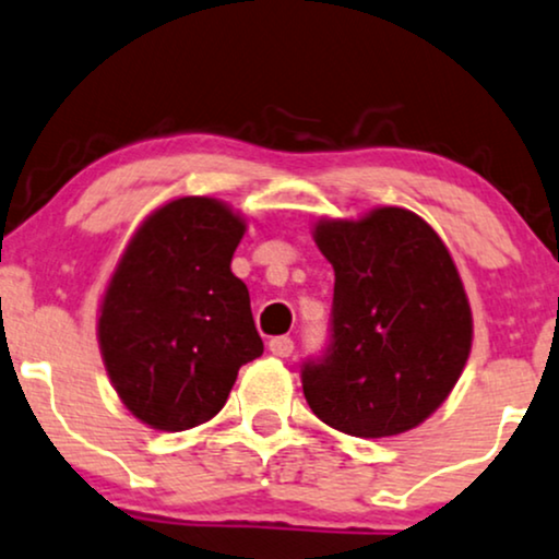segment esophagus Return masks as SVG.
Wrapping results in <instances>:
<instances>
[{
	"label": "esophagus",
	"mask_w": 559,
	"mask_h": 559,
	"mask_svg": "<svg viewBox=\"0 0 559 559\" xmlns=\"http://www.w3.org/2000/svg\"><path fill=\"white\" fill-rule=\"evenodd\" d=\"M295 349V344L290 336H274L272 342H269V353L277 355V357H290Z\"/></svg>",
	"instance_id": "esophagus-1"
}]
</instances>
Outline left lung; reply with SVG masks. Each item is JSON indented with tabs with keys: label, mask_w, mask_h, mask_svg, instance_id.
Masks as SVG:
<instances>
[{
	"label": "left lung",
	"mask_w": 559,
	"mask_h": 559,
	"mask_svg": "<svg viewBox=\"0 0 559 559\" xmlns=\"http://www.w3.org/2000/svg\"><path fill=\"white\" fill-rule=\"evenodd\" d=\"M334 266L332 344L302 365L313 415L355 438H389L445 402L472 353V308L436 230L402 206L313 227Z\"/></svg>",
	"instance_id": "obj_1"
}]
</instances>
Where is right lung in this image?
<instances>
[{
  "instance_id": "right-lung-1",
  "label": "right lung",
  "mask_w": 559,
  "mask_h": 559,
  "mask_svg": "<svg viewBox=\"0 0 559 559\" xmlns=\"http://www.w3.org/2000/svg\"><path fill=\"white\" fill-rule=\"evenodd\" d=\"M246 219L212 197L157 206L129 240L100 300L98 344L140 423L181 432L223 409L264 342L230 272Z\"/></svg>"
}]
</instances>
